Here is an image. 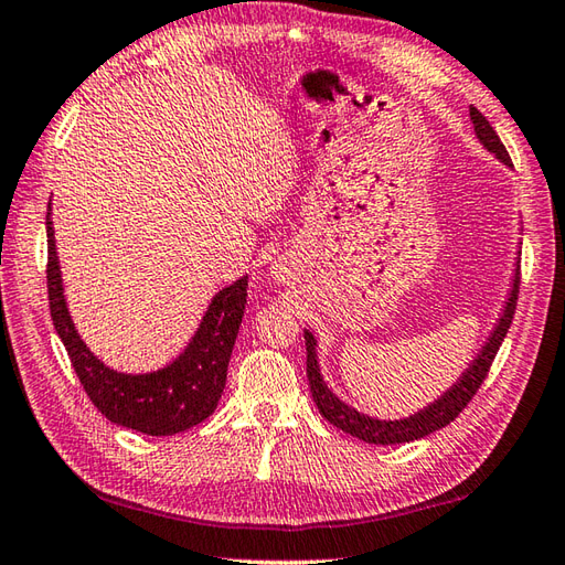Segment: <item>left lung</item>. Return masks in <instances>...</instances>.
<instances>
[{
  "mask_svg": "<svg viewBox=\"0 0 565 565\" xmlns=\"http://www.w3.org/2000/svg\"><path fill=\"white\" fill-rule=\"evenodd\" d=\"M469 116H471L473 132H476V137H479V142L488 149V152L495 154V159L503 161L505 167H512L503 142H500V137L491 128V122L483 118V113L471 108ZM518 292H520V260H518L515 273H512V285H510V292L505 299V307H503V311H500L498 323L493 326L491 335H488L486 343L481 345L479 355L471 360V365L461 372V377L452 386H449L445 394L437 396L433 404L423 406L420 411L413 413V416L398 418V420L372 418V416H367V413H360L358 408L348 406L345 401L338 398L329 388V384H326L321 377L319 355H317V338L311 331H305L307 377H309L311 396H315V404H317L319 413L326 420L333 423L335 428H341L343 433L353 435V437H358V440L370 443V445L413 443V440H420V437H425V435L445 428V425H449L459 416L463 406L471 401V396L479 392V386L486 380L488 370H491V362L498 353L500 343H503V338L512 323V317H515Z\"/></svg>",
  "mask_w": 565,
  "mask_h": 565,
  "instance_id": "8db88e82",
  "label": "left lung"
}]
</instances>
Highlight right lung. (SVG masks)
Here are the masks:
<instances>
[{
	"instance_id": "add662e5",
	"label": "right lung",
	"mask_w": 565,
	"mask_h": 565,
	"mask_svg": "<svg viewBox=\"0 0 565 565\" xmlns=\"http://www.w3.org/2000/svg\"><path fill=\"white\" fill-rule=\"evenodd\" d=\"M47 297L55 331L67 348L72 367L92 404L104 416L145 435H177L210 418L227 382L232 348L239 333L248 275L222 287L183 353L167 367L145 374L118 372L98 360L74 329L55 248L47 205Z\"/></svg>"
}]
</instances>
